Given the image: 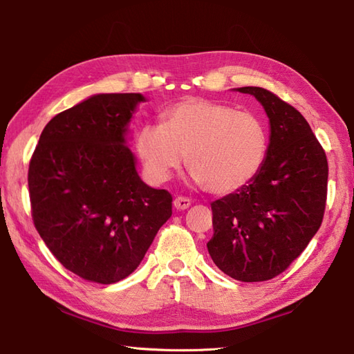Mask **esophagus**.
<instances>
[{
  "mask_svg": "<svg viewBox=\"0 0 354 354\" xmlns=\"http://www.w3.org/2000/svg\"><path fill=\"white\" fill-rule=\"evenodd\" d=\"M173 205H175L178 209H187L192 205V199L185 196H178L175 201H173Z\"/></svg>",
  "mask_w": 354,
  "mask_h": 354,
  "instance_id": "esophagus-1",
  "label": "esophagus"
}]
</instances>
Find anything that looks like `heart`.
I'll return each mask as SVG.
<instances>
[{"instance_id":"1","label":"heart","mask_w":354,"mask_h":354,"mask_svg":"<svg viewBox=\"0 0 354 354\" xmlns=\"http://www.w3.org/2000/svg\"><path fill=\"white\" fill-rule=\"evenodd\" d=\"M161 124H145L135 147L155 183L167 181L185 161L196 181L214 194H230L260 175L269 155L265 118L227 103L189 97L160 114Z\"/></svg>"}]
</instances>
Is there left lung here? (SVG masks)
Listing matches in <instances>:
<instances>
[{
  "label": "left lung",
  "mask_w": 354,
  "mask_h": 354,
  "mask_svg": "<svg viewBox=\"0 0 354 354\" xmlns=\"http://www.w3.org/2000/svg\"><path fill=\"white\" fill-rule=\"evenodd\" d=\"M257 99L270 123L265 167L242 190L212 202L214 234L207 243L216 266L245 283L280 275L322 223L328 162L299 112L260 86L237 88Z\"/></svg>",
  "instance_id": "8db88e82"
}]
</instances>
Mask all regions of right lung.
Instances as JSON below:
<instances>
[{"label":"right lung","mask_w":354,"mask_h":354,"mask_svg":"<svg viewBox=\"0 0 354 354\" xmlns=\"http://www.w3.org/2000/svg\"><path fill=\"white\" fill-rule=\"evenodd\" d=\"M141 94H97L53 117L30 158L35 228L86 281L132 274L171 216V194L141 181L126 127Z\"/></svg>","instance_id":"add662e5"}]
</instances>
